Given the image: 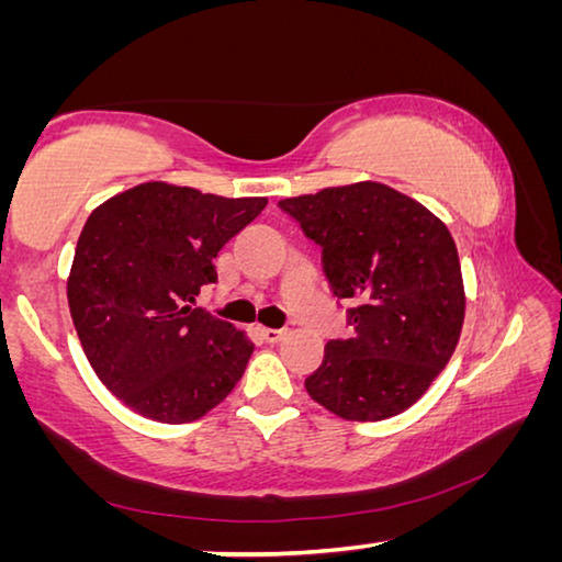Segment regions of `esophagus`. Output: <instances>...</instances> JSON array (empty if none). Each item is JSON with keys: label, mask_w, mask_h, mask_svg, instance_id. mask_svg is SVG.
<instances>
[{"label": "esophagus", "mask_w": 562, "mask_h": 562, "mask_svg": "<svg viewBox=\"0 0 562 562\" xmlns=\"http://www.w3.org/2000/svg\"><path fill=\"white\" fill-rule=\"evenodd\" d=\"M284 335H288V329H272V327H260V337L265 341H270V345H274V341L284 339Z\"/></svg>", "instance_id": "1"}]
</instances>
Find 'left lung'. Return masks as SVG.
I'll return each mask as SVG.
<instances>
[{"label":"left lung","mask_w":562,"mask_h":562,"mask_svg":"<svg viewBox=\"0 0 562 562\" xmlns=\"http://www.w3.org/2000/svg\"><path fill=\"white\" fill-rule=\"evenodd\" d=\"M280 207L322 247L349 339H329L304 379L347 422H382L422 398L459 345L465 294L456 243L422 203L374 180L284 198Z\"/></svg>","instance_id":"obj_1"}]
</instances>
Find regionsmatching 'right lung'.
<instances>
[{"mask_svg":"<svg viewBox=\"0 0 562 562\" xmlns=\"http://www.w3.org/2000/svg\"><path fill=\"white\" fill-rule=\"evenodd\" d=\"M265 205L154 180L89 215L66 297L93 372L136 414L195 422L240 382L255 345L193 302L217 282L223 245Z\"/></svg>","mask_w":562,"mask_h":562,"instance_id":"obj_1","label":"right lung"}]
</instances>
